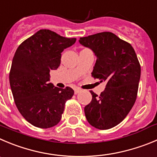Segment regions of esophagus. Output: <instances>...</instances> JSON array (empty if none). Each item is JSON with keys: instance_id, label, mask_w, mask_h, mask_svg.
I'll use <instances>...</instances> for the list:
<instances>
[{"instance_id": "obj_1", "label": "esophagus", "mask_w": 157, "mask_h": 157, "mask_svg": "<svg viewBox=\"0 0 157 157\" xmlns=\"http://www.w3.org/2000/svg\"><path fill=\"white\" fill-rule=\"evenodd\" d=\"M80 91H81V90H80V88H75V89H74V93H75V94H77L80 93Z\"/></svg>"}]
</instances>
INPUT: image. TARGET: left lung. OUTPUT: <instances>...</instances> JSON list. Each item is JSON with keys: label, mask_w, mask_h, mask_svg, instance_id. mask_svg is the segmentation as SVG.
Returning a JSON list of instances; mask_svg holds the SVG:
<instances>
[{"label": "left lung", "mask_w": 157, "mask_h": 157, "mask_svg": "<svg viewBox=\"0 0 157 157\" xmlns=\"http://www.w3.org/2000/svg\"><path fill=\"white\" fill-rule=\"evenodd\" d=\"M80 44L97 56L91 76L106 82L98 95L90 90L92 100L84 108L87 121L98 129L116 126L127 116L137 97L141 67L131 44L112 32H104L80 38Z\"/></svg>", "instance_id": "obj_1"}]
</instances>
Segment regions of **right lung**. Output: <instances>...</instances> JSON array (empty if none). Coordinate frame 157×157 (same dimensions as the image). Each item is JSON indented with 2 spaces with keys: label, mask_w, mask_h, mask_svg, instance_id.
I'll list each match as a JSON object with an SVG mask.
<instances>
[{
  "label": "right lung",
  "mask_w": 157,
  "mask_h": 157,
  "mask_svg": "<svg viewBox=\"0 0 157 157\" xmlns=\"http://www.w3.org/2000/svg\"><path fill=\"white\" fill-rule=\"evenodd\" d=\"M49 29H41L21 42L13 57L9 81L16 107L34 126L49 128L57 125L65 104L74 95L49 83V72L60 64L61 52L75 43Z\"/></svg>",
  "instance_id": "obj_1"
}]
</instances>
